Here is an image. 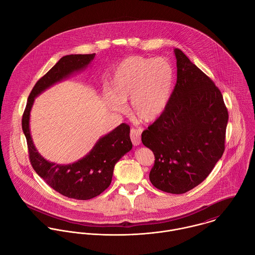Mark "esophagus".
<instances>
[{"instance_id": "1", "label": "esophagus", "mask_w": 255, "mask_h": 255, "mask_svg": "<svg viewBox=\"0 0 255 255\" xmlns=\"http://www.w3.org/2000/svg\"><path fill=\"white\" fill-rule=\"evenodd\" d=\"M141 129H135L132 128L130 131V138L134 146H138L141 144Z\"/></svg>"}]
</instances>
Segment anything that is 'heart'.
I'll list each match as a JSON object with an SVG mask.
<instances>
[{"mask_svg":"<svg viewBox=\"0 0 255 255\" xmlns=\"http://www.w3.org/2000/svg\"><path fill=\"white\" fill-rule=\"evenodd\" d=\"M174 83V70L165 58L139 56L123 60L116 68L110 94L116 112L124 110L123 103L131 100L130 111L141 122H153L164 111Z\"/></svg>","mask_w":255,"mask_h":255,"instance_id":"heart-1","label":"heart"}]
</instances>
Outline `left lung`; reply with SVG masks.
<instances>
[{"mask_svg":"<svg viewBox=\"0 0 255 255\" xmlns=\"http://www.w3.org/2000/svg\"><path fill=\"white\" fill-rule=\"evenodd\" d=\"M177 80L162 114L142 133L153 151V186L185 193L210 174L225 151L229 113L220 90L178 48Z\"/></svg>","mask_w":255,"mask_h":255,"instance_id":"1","label":"left lung"}]
</instances>
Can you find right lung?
<instances>
[{"mask_svg": "<svg viewBox=\"0 0 255 255\" xmlns=\"http://www.w3.org/2000/svg\"><path fill=\"white\" fill-rule=\"evenodd\" d=\"M95 55L72 54L62 57L33 87L21 123L33 169L54 190L77 200L97 197L110 185L115 163L132 149L129 125L122 123L100 138L91 152L83 158L70 164H58L45 159L36 150L30 135L29 118L37 96L56 83L85 70Z\"/></svg>", "mask_w": 255, "mask_h": 255, "instance_id": "add662e5", "label": "right lung"}]
</instances>
